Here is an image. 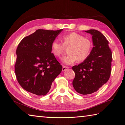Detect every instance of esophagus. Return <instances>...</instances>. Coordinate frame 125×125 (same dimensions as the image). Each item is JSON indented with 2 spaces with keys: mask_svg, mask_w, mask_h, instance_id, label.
Returning <instances> with one entry per match:
<instances>
[{
  "mask_svg": "<svg viewBox=\"0 0 125 125\" xmlns=\"http://www.w3.org/2000/svg\"><path fill=\"white\" fill-rule=\"evenodd\" d=\"M67 69H68V67H66V66H63V67H62V72H64V71H65L66 70H67Z\"/></svg>",
  "mask_w": 125,
  "mask_h": 125,
  "instance_id": "34e87169",
  "label": "esophagus"
}]
</instances>
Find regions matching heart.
I'll use <instances>...</instances> for the list:
<instances>
[{"instance_id": "obj_1", "label": "heart", "mask_w": 125, "mask_h": 125, "mask_svg": "<svg viewBox=\"0 0 125 125\" xmlns=\"http://www.w3.org/2000/svg\"><path fill=\"white\" fill-rule=\"evenodd\" d=\"M63 44L57 40L51 43V51L54 56L59 57L62 54L65 46H70L68 55L62 58V62L66 65H71L79 62H83L87 59L91 53L93 43L88 38L78 33L72 32L63 35L62 37Z\"/></svg>"}]
</instances>
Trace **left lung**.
I'll return each mask as SVG.
<instances>
[{
  "instance_id": "1",
  "label": "left lung",
  "mask_w": 125,
  "mask_h": 125,
  "mask_svg": "<svg viewBox=\"0 0 125 125\" xmlns=\"http://www.w3.org/2000/svg\"><path fill=\"white\" fill-rule=\"evenodd\" d=\"M85 32L92 35L94 47L87 59L72 67L75 74L73 86L76 92L82 95L96 92L107 82L112 56L109 42L101 32L95 29Z\"/></svg>"
}]
</instances>
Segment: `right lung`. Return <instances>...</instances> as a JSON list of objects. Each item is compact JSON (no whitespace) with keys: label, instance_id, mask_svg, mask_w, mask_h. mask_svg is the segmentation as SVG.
I'll list each match as a JSON object with an SVG mask.
<instances>
[{"label":"right lung","instance_id":"right-lung-1","mask_svg":"<svg viewBox=\"0 0 125 125\" xmlns=\"http://www.w3.org/2000/svg\"><path fill=\"white\" fill-rule=\"evenodd\" d=\"M63 29H38L23 38L16 49L15 72L24 90L44 96L62 67L51 53V43Z\"/></svg>","mask_w":125,"mask_h":125}]
</instances>
